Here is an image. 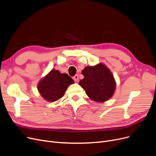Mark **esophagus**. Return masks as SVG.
<instances>
[{
    "label": "esophagus",
    "instance_id": "esophagus-1",
    "mask_svg": "<svg viewBox=\"0 0 156 156\" xmlns=\"http://www.w3.org/2000/svg\"><path fill=\"white\" fill-rule=\"evenodd\" d=\"M73 79L75 81V82H78V81L79 80V78H78V74H76L75 76L73 77Z\"/></svg>",
    "mask_w": 156,
    "mask_h": 156
}]
</instances>
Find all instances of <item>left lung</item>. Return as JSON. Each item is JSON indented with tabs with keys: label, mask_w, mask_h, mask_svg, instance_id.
I'll use <instances>...</instances> for the list:
<instances>
[{
	"label": "left lung",
	"mask_w": 156,
	"mask_h": 156,
	"mask_svg": "<svg viewBox=\"0 0 156 156\" xmlns=\"http://www.w3.org/2000/svg\"><path fill=\"white\" fill-rule=\"evenodd\" d=\"M84 78L79 85L87 96L98 102H104L112 97L115 90V82L112 73L103 64L87 66L82 71Z\"/></svg>",
	"instance_id": "1"
}]
</instances>
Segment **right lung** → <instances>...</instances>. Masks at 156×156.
I'll return each mask as SVG.
<instances>
[{"mask_svg":"<svg viewBox=\"0 0 156 156\" xmlns=\"http://www.w3.org/2000/svg\"><path fill=\"white\" fill-rule=\"evenodd\" d=\"M73 83L74 81L68 74L52 69L41 81L37 88L43 98L53 102L63 97L67 87Z\"/></svg>","mask_w":156,"mask_h":156,"instance_id":"obj_1","label":"right lung"}]
</instances>
